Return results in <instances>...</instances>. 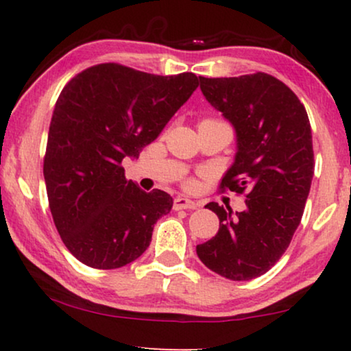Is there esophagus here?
<instances>
[{"instance_id": "1", "label": "esophagus", "mask_w": 351, "mask_h": 351, "mask_svg": "<svg viewBox=\"0 0 351 351\" xmlns=\"http://www.w3.org/2000/svg\"><path fill=\"white\" fill-rule=\"evenodd\" d=\"M198 203H195L193 199L184 198V196H179V198L174 199V209L180 210V209H196L198 208Z\"/></svg>"}]
</instances>
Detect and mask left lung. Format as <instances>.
<instances>
[{"instance_id": "1", "label": "left lung", "mask_w": 351, "mask_h": 351, "mask_svg": "<svg viewBox=\"0 0 351 351\" xmlns=\"http://www.w3.org/2000/svg\"><path fill=\"white\" fill-rule=\"evenodd\" d=\"M206 100L237 132V153L220 189L246 193V209L233 214L206 204L219 232L196 246L209 270L233 281L267 273L286 252L310 193L315 160L308 114L282 81L262 73L204 78Z\"/></svg>"}]
</instances>
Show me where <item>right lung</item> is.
I'll return each mask as SVG.
<instances>
[{"mask_svg":"<svg viewBox=\"0 0 351 351\" xmlns=\"http://www.w3.org/2000/svg\"><path fill=\"white\" fill-rule=\"evenodd\" d=\"M196 88L195 73L160 76L100 64L62 89L43 172L57 232L84 265L113 270L150 246L172 198L126 180L121 161L138 158Z\"/></svg>","mask_w":351,"mask_h":351,"instance_id":"right-lung-1","label":"right lung"}]
</instances>
